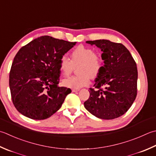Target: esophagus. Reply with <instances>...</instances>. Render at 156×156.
Listing matches in <instances>:
<instances>
[{
  "instance_id": "34e87169",
  "label": "esophagus",
  "mask_w": 156,
  "mask_h": 156,
  "mask_svg": "<svg viewBox=\"0 0 156 156\" xmlns=\"http://www.w3.org/2000/svg\"><path fill=\"white\" fill-rule=\"evenodd\" d=\"M79 88H72V92H78V91H79Z\"/></svg>"
}]
</instances>
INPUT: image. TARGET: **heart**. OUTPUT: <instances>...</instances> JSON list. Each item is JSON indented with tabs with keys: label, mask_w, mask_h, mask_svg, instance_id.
<instances>
[{
	"label": "heart",
	"mask_w": 156,
	"mask_h": 156,
	"mask_svg": "<svg viewBox=\"0 0 156 156\" xmlns=\"http://www.w3.org/2000/svg\"><path fill=\"white\" fill-rule=\"evenodd\" d=\"M103 59L99 53H94L89 47L79 45L72 51L71 59L66 55L59 59V69L64 76H68L73 72L75 67L77 74L63 80L65 87L79 88L86 86L90 78H96L103 68Z\"/></svg>",
	"instance_id": "obj_1"
}]
</instances>
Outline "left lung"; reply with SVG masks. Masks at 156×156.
<instances>
[{
    "mask_svg": "<svg viewBox=\"0 0 156 156\" xmlns=\"http://www.w3.org/2000/svg\"><path fill=\"white\" fill-rule=\"evenodd\" d=\"M103 51V68L90 88L89 98L84 103L90 114L101 119L112 120L124 114L137 94L136 64L130 53L121 43L108 40L88 41Z\"/></svg>",
    "mask_w": 156,
    "mask_h": 156,
    "instance_id": "left-lung-1",
    "label": "left lung"
}]
</instances>
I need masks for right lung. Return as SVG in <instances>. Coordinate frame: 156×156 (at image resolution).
<instances>
[{
    "label": "right lung",
    "mask_w": 156,
    "mask_h": 156,
    "mask_svg": "<svg viewBox=\"0 0 156 156\" xmlns=\"http://www.w3.org/2000/svg\"><path fill=\"white\" fill-rule=\"evenodd\" d=\"M76 43L43 36L17 52L9 74V87L12 101L21 114L44 120L60 109L71 89L57 85L59 59Z\"/></svg>",
    "instance_id": "1"
}]
</instances>
